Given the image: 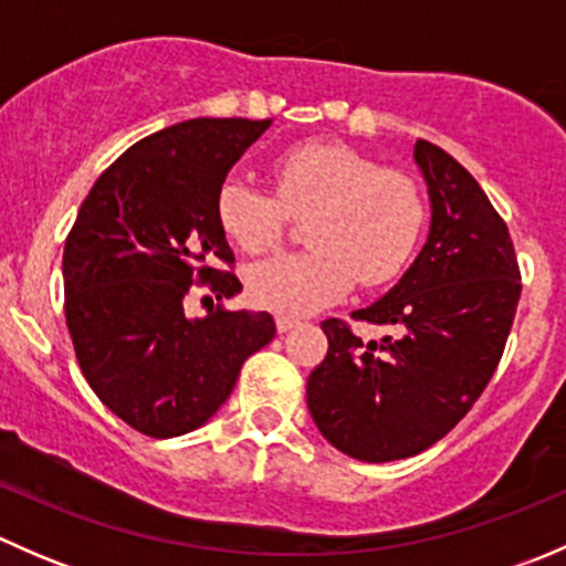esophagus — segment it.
Wrapping results in <instances>:
<instances>
[{
    "label": "esophagus",
    "instance_id": "obj_1",
    "mask_svg": "<svg viewBox=\"0 0 566 566\" xmlns=\"http://www.w3.org/2000/svg\"><path fill=\"white\" fill-rule=\"evenodd\" d=\"M298 325H301V319H295V317H287V315H279V317H276L279 334H287V331L298 328Z\"/></svg>",
    "mask_w": 566,
    "mask_h": 566
}]
</instances>
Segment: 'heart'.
<instances>
[{
  "label": "heart",
  "instance_id": "obj_1",
  "mask_svg": "<svg viewBox=\"0 0 566 566\" xmlns=\"http://www.w3.org/2000/svg\"><path fill=\"white\" fill-rule=\"evenodd\" d=\"M276 197L241 175L221 182L216 216L235 247L262 254L279 247L287 214L310 216L312 249L279 254L249 271L254 304L312 315L350 290L397 276L419 241L421 199L408 177L378 169L342 145H304L276 164Z\"/></svg>",
  "mask_w": 566,
  "mask_h": 566
}]
</instances>
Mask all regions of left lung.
Instances as JSON below:
<instances>
[{
    "label": "left lung",
    "instance_id": "1",
    "mask_svg": "<svg viewBox=\"0 0 566 566\" xmlns=\"http://www.w3.org/2000/svg\"><path fill=\"white\" fill-rule=\"evenodd\" d=\"M413 161L430 197L424 247L384 298L353 312L389 334L364 342L325 319L328 353L306 384L325 441L364 462L413 458L458 424L493 378L521 301L510 230L482 186L432 142L416 139Z\"/></svg>",
    "mask_w": 566,
    "mask_h": 566
}]
</instances>
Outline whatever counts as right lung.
<instances>
[{
  "label": "right lung",
  "instance_id": "obj_1",
  "mask_svg": "<svg viewBox=\"0 0 566 566\" xmlns=\"http://www.w3.org/2000/svg\"><path fill=\"white\" fill-rule=\"evenodd\" d=\"M271 119L197 117L145 136L82 202L62 254L65 319L90 389L150 438L202 427L243 361L276 334L268 312L186 315L199 282L232 298L241 279L216 216L238 158Z\"/></svg>",
  "mask_w": 566,
  "mask_h": 566
}]
</instances>
